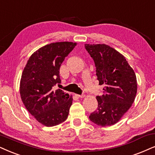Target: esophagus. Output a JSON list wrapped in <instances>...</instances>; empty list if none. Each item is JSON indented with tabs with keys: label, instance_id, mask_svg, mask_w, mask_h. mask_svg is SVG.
Returning <instances> with one entry per match:
<instances>
[{
	"label": "esophagus",
	"instance_id": "obj_1",
	"mask_svg": "<svg viewBox=\"0 0 155 155\" xmlns=\"http://www.w3.org/2000/svg\"><path fill=\"white\" fill-rule=\"evenodd\" d=\"M75 96L76 97L78 98H84V97H85V95L84 94H81V95H79V94H75Z\"/></svg>",
	"mask_w": 155,
	"mask_h": 155
}]
</instances>
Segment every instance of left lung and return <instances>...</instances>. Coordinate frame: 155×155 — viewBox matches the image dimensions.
<instances>
[{"label":"left lung","mask_w":155,"mask_h":155,"mask_svg":"<svg viewBox=\"0 0 155 155\" xmlns=\"http://www.w3.org/2000/svg\"><path fill=\"white\" fill-rule=\"evenodd\" d=\"M94 59L99 84H104L103 94L97 96V109L89 116L101 127L111 126L120 120L134 102L137 91L133 68L122 54L106 44H85Z\"/></svg>","instance_id":"1"}]
</instances>
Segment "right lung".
I'll use <instances>...</instances> for the list:
<instances>
[{
	"label": "right lung",
	"instance_id": "obj_1",
	"mask_svg": "<svg viewBox=\"0 0 155 155\" xmlns=\"http://www.w3.org/2000/svg\"><path fill=\"white\" fill-rule=\"evenodd\" d=\"M76 46V43L68 41L47 44L31 55L23 71L21 100L28 112L44 126H56L68 117L72 96L54 87L61 82V65Z\"/></svg>",
	"mask_w": 155,
	"mask_h": 155
}]
</instances>
